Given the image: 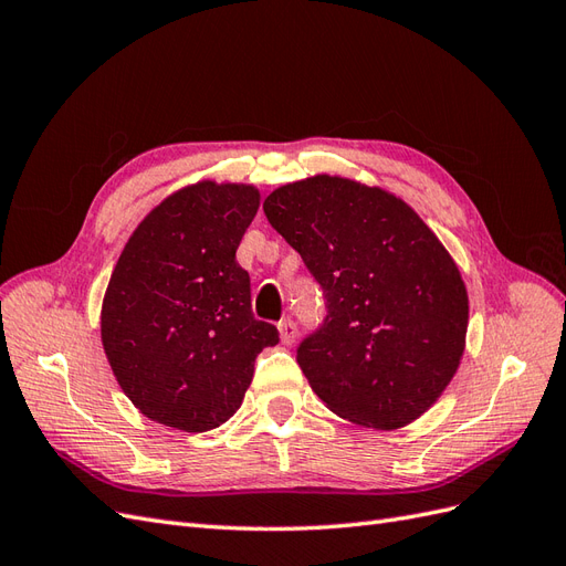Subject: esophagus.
<instances>
[{
    "instance_id": "1",
    "label": "esophagus",
    "mask_w": 566,
    "mask_h": 566,
    "mask_svg": "<svg viewBox=\"0 0 566 566\" xmlns=\"http://www.w3.org/2000/svg\"><path fill=\"white\" fill-rule=\"evenodd\" d=\"M279 331H281V342L283 345H293L297 339V325L293 318H285L279 323Z\"/></svg>"
}]
</instances>
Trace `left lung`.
Listing matches in <instances>:
<instances>
[{
  "mask_svg": "<svg viewBox=\"0 0 566 566\" xmlns=\"http://www.w3.org/2000/svg\"><path fill=\"white\" fill-rule=\"evenodd\" d=\"M264 214L323 290L328 314L297 347L318 399L373 430L420 418L465 349L468 290L447 248L403 200L342 177L285 184Z\"/></svg>",
  "mask_w": 566,
  "mask_h": 566,
  "instance_id": "left-lung-1",
  "label": "left lung"
}]
</instances>
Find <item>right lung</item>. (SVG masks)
I'll list each match as a JSON object with an SVG mask.
<instances>
[{
  "mask_svg": "<svg viewBox=\"0 0 566 566\" xmlns=\"http://www.w3.org/2000/svg\"><path fill=\"white\" fill-rule=\"evenodd\" d=\"M260 208L245 184L200 181L165 198L119 254L101 310L117 385L142 413L208 432L243 403L254 358L279 345L256 321L235 250Z\"/></svg>",
  "mask_w": 566,
  "mask_h": 566,
  "instance_id": "1",
  "label": "right lung"
}]
</instances>
